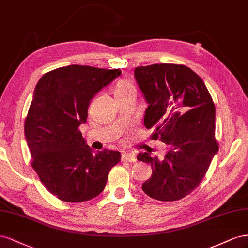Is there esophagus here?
Here are the masks:
<instances>
[{
  "label": "esophagus",
  "instance_id": "obj_1",
  "mask_svg": "<svg viewBox=\"0 0 248 248\" xmlns=\"http://www.w3.org/2000/svg\"><path fill=\"white\" fill-rule=\"evenodd\" d=\"M122 161L123 162H136V157L133 154H130V153H126V154H123L122 155Z\"/></svg>",
  "mask_w": 248,
  "mask_h": 248
}]
</instances>
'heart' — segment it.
<instances>
[{
  "label": "heart",
  "instance_id": "b5f03b06",
  "mask_svg": "<svg viewBox=\"0 0 248 248\" xmlns=\"http://www.w3.org/2000/svg\"><path fill=\"white\" fill-rule=\"evenodd\" d=\"M131 89H134L133 85L126 80H122L119 81L117 84H116V87H115V95H118V94H122L124 93H125V91L128 90H131Z\"/></svg>",
  "mask_w": 248,
  "mask_h": 248
}]
</instances>
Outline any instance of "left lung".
<instances>
[{"label": "left lung", "instance_id": "left-lung-1", "mask_svg": "<svg viewBox=\"0 0 248 248\" xmlns=\"http://www.w3.org/2000/svg\"><path fill=\"white\" fill-rule=\"evenodd\" d=\"M135 79L148 104L145 128L168 146L162 160L138 155L153 168L142 190L154 200L179 201L199 187L219 150L213 100L202 78L182 64L138 66Z\"/></svg>", "mask_w": 248, "mask_h": 248}]
</instances>
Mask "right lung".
<instances>
[{"mask_svg": "<svg viewBox=\"0 0 248 248\" xmlns=\"http://www.w3.org/2000/svg\"><path fill=\"white\" fill-rule=\"evenodd\" d=\"M119 68L68 65L40 78L25 120L31 165L46 188L60 201L83 202L104 190L120 153L94 154L79 130L93 96L117 78Z\"/></svg>", "mask_w": 248, "mask_h": 248, "instance_id": "right-lung-1", "label": "right lung"}]
</instances>
